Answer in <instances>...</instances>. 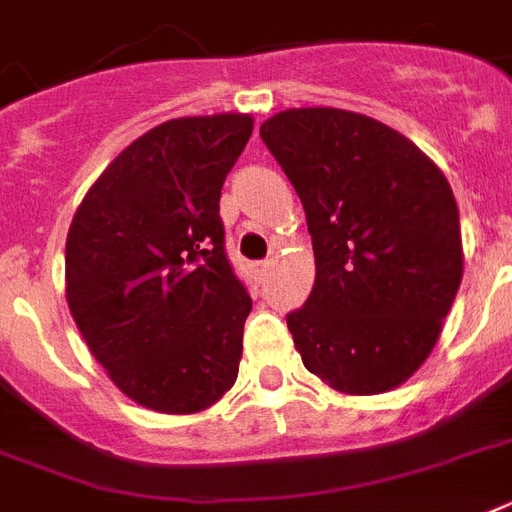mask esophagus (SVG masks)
<instances>
[{
    "instance_id": "1",
    "label": "esophagus",
    "mask_w": 512,
    "mask_h": 512,
    "mask_svg": "<svg viewBox=\"0 0 512 512\" xmlns=\"http://www.w3.org/2000/svg\"><path fill=\"white\" fill-rule=\"evenodd\" d=\"M270 265H273V263H270V260H260V263L252 265V270H255L257 276H265V273H268V270H270Z\"/></svg>"
}]
</instances>
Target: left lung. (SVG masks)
I'll list each match as a JSON object with an SVG mask.
<instances>
[{"mask_svg": "<svg viewBox=\"0 0 512 512\" xmlns=\"http://www.w3.org/2000/svg\"><path fill=\"white\" fill-rule=\"evenodd\" d=\"M260 136L313 236V292L286 315L302 363L344 394L389 392L434 350L463 278L447 178L413 141L357 112L286 110Z\"/></svg>", "mask_w": 512, "mask_h": 512, "instance_id": "obj_1", "label": "left lung"}]
</instances>
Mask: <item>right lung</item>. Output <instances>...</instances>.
Listing matches in <instances>:
<instances>
[{
  "label": "right lung",
  "instance_id": "add662e5",
  "mask_svg": "<svg viewBox=\"0 0 512 512\" xmlns=\"http://www.w3.org/2000/svg\"><path fill=\"white\" fill-rule=\"evenodd\" d=\"M249 115L176 118L128 144L78 205L65 294L120 392L157 413H197L234 386L247 286L226 255L220 189Z\"/></svg>",
  "mask_w": 512,
  "mask_h": 512
}]
</instances>
